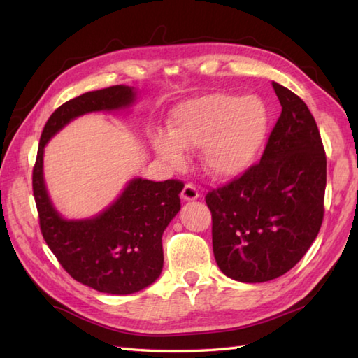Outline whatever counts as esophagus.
<instances>
[{"label":"esophagus","instance_id":"1","mask_svg":"<svg viewBox=\"0 0 358 358\" xmlns=\"http://www.w3.org/2000/svg\"><path fill=\"white\" fill-rule=\"evenodd\" d=\"M200 196L199 194V189H196L192 183H186L183 191H181V199L186 200V201H192V200H196Z\"/></svg>","mask_w":358,"mask_h":358}]
</instances>
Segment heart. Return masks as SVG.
Instances as JSON below:
<instances>
[{
  "label": "heart",
  "instance_id": "1",
  "mask_svg": "<svg viewBox=\"0 0 358 358\" xmlns=\"http://www.w3.org/2000/svg\"><path fill=\"white\" fill-rule=\"evenodd\" d=\"M271 112L258 95L208 94L180 104L171 131L152 135V148L166 163L181 167L186 149L201 148V163L217 178L245 173L268 138Z\"/></svg>",
  "mask_w": 358,
  "mask_h": 358
}]
</instances>
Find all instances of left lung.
Here are the masks:
<instances>
[{
    "label": "left lung",
    "instance_id": "1",
    "mask_svg": "<svg viewBox=\"0 0 358 358\" xmlns=\"http://www.w3.org/2000/svg\"><path fill=\"white\" fill-rule=\"evenodd\" d=\"M281 113L260 163L212 189V248L224 275L263 283L283 275L313 245L324 214L326 155L313 113L272 81Z\"/></svg>",
    "mask_w": 358,
    "mask_h": 358
}]
</instances>
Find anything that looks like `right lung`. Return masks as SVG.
<instances>
[{
    "label": "right lung",
    "mask_w": 358,
    "mask_h": 358,
    "mask_svg": "<svg viewBox=\"0 0 358 358\" xmlns=\"http://www.w3.org/2000/svg\"><path fill=\"white\" fill-rule=\"evenodd\" d=\"M135 100L129 86L92 90L66 101L45 123L32 187L43 238L69 275L98 292L126 295L138 292L163 269L162 237L180 210V180L134 178L118 200L87 220H64L52 206L43 178L44 146L69 121L89 112L127 108Z\"/></svg>",
    "instance_id": "obj_1"
}]
</instances>
